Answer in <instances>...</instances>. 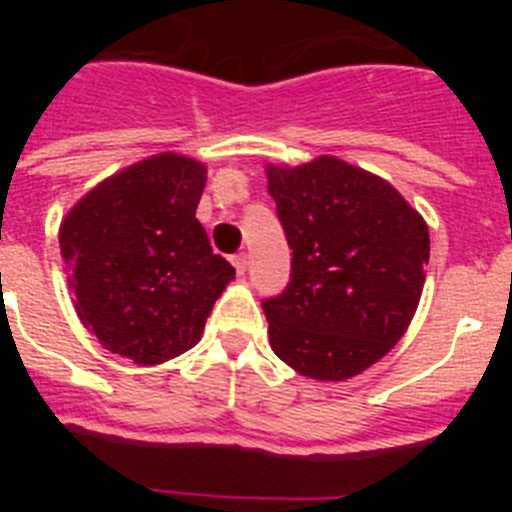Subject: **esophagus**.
I'll return each instance as SVG.
<instances>
[{
	"label": "esophagus",
	"instance_id": "esophagus-1",
	"mask_svg": "<svg viewBox=\"0 0 512 512\" xmlns=\"http://www.w3.org/2000/svg\"><path fill=\"white\" fill-rule=\"evenodd\" d=\"M233 266H235V271H238V274H246V269H248V256H246V253H235V256H233Z\"/></svg>",
	"mask_w": 512,
	"mask_h": 512
}]
</instances>
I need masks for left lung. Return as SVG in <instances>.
<instances>
[{
  "instance_id": "1",
  "label": "left lung",
  "mask_w": 512,
  "mask_h": 512,
  "mask_svg": "<svg viewBox=\"0 0 512 512\" xmlns=\"http://www.w3.org/2000/svg\"><path fill=\"white\" fill-rule=\"evenodd\" d=\"M292 248V279L264 300L271 351L318 382L356 377L405 336L431 238L423 215L382 176L318 156L266 166Z\"/></svg>"
}]
</instances>
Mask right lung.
Returning <instances> with one entry per match:
<instances>
[{"mask_svg": "<svg viewBox=\"0 0 512 512\" xmlns=\"http://www.w3.org/2000/svg\"><path fill=\"white\" fill-rule=\"evenodd\" d=\"M205 182L200 161L156 153L107 176L61 220L76 315L107 351L138 366L189 351L235 279L194 217Z\"/></svg>", "mask_w": 512, "mask_h": 512, "instance_id": "obj_1", "label": "right lung"}]
</instances>
